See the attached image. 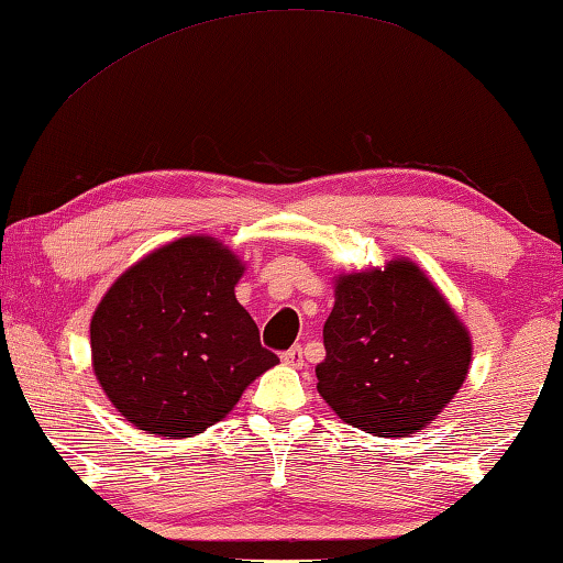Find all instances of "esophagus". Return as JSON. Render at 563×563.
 Listing matches in <instances>:
<instances>
[{
	"label": "esophagus",
	"mask_w": 563,
	"mask_h": 563,
	"mask_svg": "<svg viewBox=\"0 0 563 563\" xmlns=\"http://www.w3.org/2000/svg\"><path fill=\"white\" fill-rule=\"evenodd\" d=\"M282 361L291 365V368H301V365H305V350H301V345L289 347L287 353H282Z\"/></svg>",
	"instance_id": "obj_1"
}]
</instances>
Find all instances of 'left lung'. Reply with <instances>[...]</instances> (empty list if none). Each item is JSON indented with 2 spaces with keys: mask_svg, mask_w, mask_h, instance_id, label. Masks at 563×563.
Masks as SVG:
<instances>
[{
  "mask_svg": "<svg viewBox=\"0 0 563 563\" xmlns=\"http://www.w3.org/2000/svg\"><path fill=\"white\" fill-rule=\"evenodd\" d=\"M322 338L317 390L373 437H409L434 421L472 361L467 328L409 258L338 276Z\"/></svg>",
  "mask_w": 563,
  "mask_h": 563,
  "instance_id": "obj_1",
  "label": "left lung"
}]
</instances>
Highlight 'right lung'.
<instances>
[{
	"instance_id": "1",
	"label": "right lung",
	"mask_w": 563,
	"mask_h": 563,
	"mask_svg": "<svg viewBox=\"0 0 563 563\" xmlns=\"http://www.w3.org/2000/svg\"><path fill=\"white\" fill-rule=\"evenodd\" d=\"M241 274L223 243L187 235L152 251L106 291L91 320L93 371L136 429L200 434L279 363L235 299Z\"/></svg>"
}]
</instances>
